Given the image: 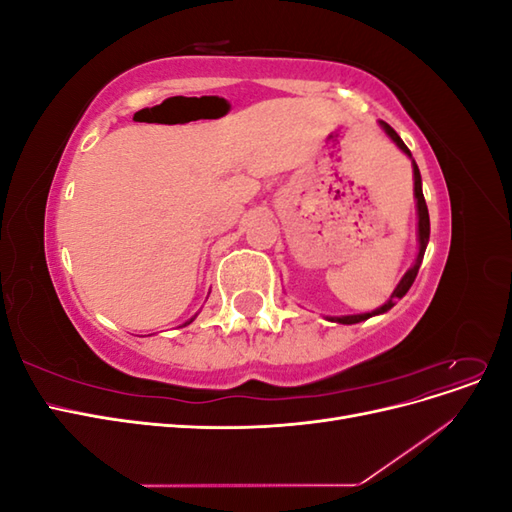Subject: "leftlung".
Segmentation results:
<instances>
[{
    "mask_svg": "<svg viewBox=\"0 0 512 512\" xmlns=\"http://www.w3.org/2000/svg\"><path fill=\"white\" fill-rule=\"evenodd\" d=\"M380 128L386 132V136L391 138V141L406 153V156L412 160V173H414V200H416V218H418V228H416V241H418V252H416V258H414V265L406 271V275L401 277L397 288L393 290L391 299L386 301L382 307L374 309V312H365V314H350V316H327L331 322H339V324H356V322H363L371 316H380L384 312H389V309L399 301L406 297V292L410 290V286L414 284L416 280V273L418 269H421V262H423V256H425V250H427V243H429V211H427V203H425V196H423V179H421V170H418L414 158L410 149L404 145V141H401L399 134L389 126L386 121H380Z\"/></svg>",
    "mask_w": 512,
    "mask_h": 512,
    "instance_id": "1",
    "label": "left lung"
}]
</instances>
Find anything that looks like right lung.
<instances>
[{"mask_svg": "<svg viewBox=\"0 0 512 512\" xmlns=\"http://www.w3.org/2000/svg\"><path fill=\"white\" fill-rule=\"evenodd\" d=\"M194 318H196V316H194ZM194 318H190L188 322H183V324H181V327H185V324H190V322H194Z\"/></svg>", "mask_w": 512, "mask_h": 512, "instance_id": "right-lung-1", "label": "right lung"}]
</instances>
